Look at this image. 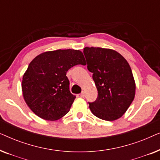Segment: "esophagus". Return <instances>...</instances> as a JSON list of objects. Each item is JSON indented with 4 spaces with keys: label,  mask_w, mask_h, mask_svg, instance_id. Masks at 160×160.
I'll return each instance as SVG.
<instances>
[{
    "label": "esophagus",
    "mask_w": 160,
    "mask_h": 160,
    "mask_svg": "<svg viewBox=\"0 0 160 160\" xmlns=\"http://www.w3.org/2000/svg\"><path fill=\"white\" fill-rule=\"evenodd\" d=\"M84 92H82V93H81L80 94V97L81 98H84Z\"/></svg>",
    "instance_id": "obj_1"
}]
</instances>
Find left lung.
<instances>
[{
  "instance_id": "8db88e82",
  "label": "left lung",
  "mask_w": 160,
  "mask_h": 160,
  "mask_svg": "<svg viewBox=\"0 0 160 160\" xmlns=\"http://www.w3.org/2000/svg\"><path fill=\"white\" fill-rule=\"evenodd\" d=\"M83 52L98 92L97 100L89 102L92 113L106 121L119 119L135 98V83L130 65L110 49L85 47Z\"/></svg>"
}]
</instances>
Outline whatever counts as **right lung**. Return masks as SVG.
Returning <instances> with one entry per match:
<instances>
[{
  "label": "right lung",
  "instance_id": "right-lung-1",
  "mask_svg": "<svg viewBox=\"0 0 160 160\" xmlns=\"http://www.w3.org/2000/svg\"><path fill=\"white\" fill-rule=\"evenodd\" d=\"M76 65H85L82 52L58 49L41 53L31 61L22 82L25 101L35 114L53 121L68 112L76 96L69 89L66 73Z\"/></svg>",
  "mask_w": 160,
  "mask_h": 160
}]
</instances>
